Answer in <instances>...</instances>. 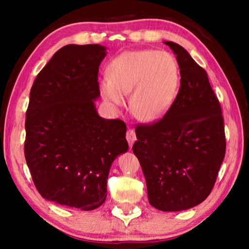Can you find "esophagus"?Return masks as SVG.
Wrapping results in <instances>:
<instances>
[{
	"instance_id": "esophagus-1",
	"label": "esophagus",
	"mask_w": 249,
	"mask_h": 249,
	"mask_svg": "<svg viewBox=\"0 0 249 249\" xmlns=\"http://www.w3.org/2000/svg\"><path fill=\"white\" fill-rule=\"evenodd\" d=\"M126 140L128 142L129 147H132L135 141H136V134H135L134 129H127V132H126Z\"/></svg>"
}]
</instances>
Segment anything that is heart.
Listing matches in <instances>:
<instances>
[{
  "instance_id": "obj_1",
  "label": "heart",
  "mask_w": 249,
  "mask_h": 249,
  "mask_svg": "<svg viewBox=\"0 0 249 249\" xmlns=\"http://www.w3.org/2000/svg\"><path fill=\"white\" fill-rule=\"evenodd\" d=\"M108 78L100 82L103 99L115 107H123L130 95V109L138 120L154 122L166 114L179 86V66L167 52L132 50L121 53L107 67Z\"/></svg>"
}]
</instances>
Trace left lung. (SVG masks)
<instances>
[{
    "instance_id": "8db88e82",
    "label": "left lung",
    "mask_w": 249,
    "mask_h": 249,
    "mask_svg": "<svg viewBox=\"0 0 249 249\" xmlns=\"http://www.w3.org/2000/svg\"><path fill=\"white\" fill-rule=\"evenodd\" d=\"M165 44L177 56L180 89L161 120L137 126L133 151L144 172L150 205L177 212L209 196L226 142L221 105L206 71L180 45Z\"/></svg>"
}]
</instances>
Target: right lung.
Listing matches in <instances>:
<instances>
[{
  "instance_id": "obj_1",
  "label": "right lung",
  "mask_w": 249,
  "mask_h": 249,
  "mask_svg": "<svg viewBox=\"0 0 249 249\" xmlns=\"http://www.w3.org/2000/svg\"><path fill=\"white\" fill-rule=\"evenodd\" d=\"M105 56L98 44L59 49L34 81L25 122V158L40 196L82 211L104 203L109 168L128 149L124 122L96 112Z\"/></svg>"
}]
</instances>
